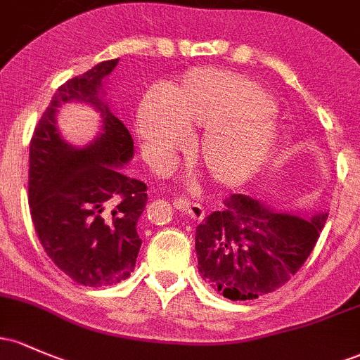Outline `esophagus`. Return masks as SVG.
Here are the masks:
<instances>
[{
	"label": "esophagus",
	"instance_id": "34e87169",
	"mask_svg": "<svg viewBox=\"0 0 360 360\" xmlns=\"http://www.w3.org/2000/svg\"><path fill=\"white\" fill-rule=\"evenodd\" d=\"M172 205L179 212L186 213L189 219H193V220L205 219V208L201 207L200 203H193V201H189L186 198H176V200H174Z\"/></svg>",
	"mask_w": 360,
	"mask_h": 360
}]
</instances>
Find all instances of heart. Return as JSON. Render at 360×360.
Returning <instances> with one entry per match:
<instances>
[{
	"mask_svg": "<svg viewBox=\"0 0 360 360\" xmlns=\"http://www.w3.org/2000/svg\"><path fill=\"white\" fill-rule=\"evenodd\" d=\"M270 94L246 75L196 68L167 90L148 92L136 112L138 135L148 160L165 164L186 133L205 129L195 153L213 183L238 186L251 179L278 141Z\"/></svg>",
	"mask_w": 360,
	"mask_h": 360,
	"instance_id": "obj_1",
	"label": "heart"
}]
</instances>
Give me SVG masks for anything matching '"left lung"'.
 I'll return each mask as SVG.
<instances>
[{
  "instance_id": "8db88e82",
  "label": "left lung",
  "mask_w": 360,
  "mask_h": 360,
  "mask_svg": "<svg viewBox=\"0 0 360 360\" xmlns=\"http://www.w3.org/2000/svg\"><path fill=\"white\" fill-rule=\"evenodd\" d=\"M326 212L311 217L275 210L246 195H231L224 210L196 227L201 278L231 301H251L289 282L313 251Z\"/></svg>"
}]
</instances>
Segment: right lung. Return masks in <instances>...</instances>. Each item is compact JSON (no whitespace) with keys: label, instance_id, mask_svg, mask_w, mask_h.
Returning a JSON list of instances; mask_svg holds the SVG:
<instances>
[{"label":"right lung","instance_id":"1","mask_svg":"<svg viewBox=\"0 0 360 360\" xmlns=\"http://www.w3.org/2000/svg\"><path fill=\"white\" fill-rule=\"evenodd\" d=\"M120 59L102 61L63 84L34 129L29 153V205L47 256L85 287L120 283L135 270L141 239L136 224L147 186L121 171L135 147L126 126L104 101L105 78ZM89 103L101 129L89 146L75 148L57 128L58 108Z\"/></svg>","mask_w":360,"mask_h":360}]
</instances>
